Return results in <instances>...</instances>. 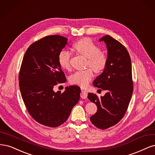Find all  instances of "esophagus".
Returning <instances> with one entry per match:
<instances>
[{
	"mask_svg": "<svg viewBox=\"0 0 155 155\" xmlns=\"http://www.w3.org/2000/svg\"><path fill=\"white\" fill-rule=\"evenodd\" d=\"M81 97L83 99H86L87 97V92L86 91L82 90L81 93Z\"/></svg>",
	"mask_w": 155,
	"mask_h": 155,
	"instance_id": "34e87169",
	"label": "esophagus"
}]
</instances>
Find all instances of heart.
<instances>
[{"label": "heart", "instance_id": "b5f03b06", "mask_svg": "<svg viewBox=\"0 0 155 155\" xmlns=\"http://www.w3.org/2000/svg\"><path fill=\"white\" fill-rule=\"evenodd\" d=\"M73 48L78 53L87 58V65L91 68H87L74 73L69 77V82L71 84L85 87L93 77V69L95 72L100 73L106 67L107 57L104 53L101 51L100 48L89 38H86L80 40L73 44ZM58 60L62 68L65 69L70 68V52L66 50H62L58 54Z\"/></svg>", "mask_w": 155, "mask_h": 155}]
</instances>
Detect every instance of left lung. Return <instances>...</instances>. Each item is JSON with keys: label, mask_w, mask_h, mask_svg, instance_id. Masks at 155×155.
<instances>
[{"label": "left lung", "mask_w": 155, "mask_h": 155, "mask_svg": "<svg viewBox=\"0 0 155 155\" xmlns=\"http://www.w3.org/2000/svg\"><path fill=\"white\" fill-rule=\"evenodd\" d=\"M107 49V62L103 72L93 82L95 87L106 90L103 97L88 93L87 98L97 105V111L90 117L97 127L106 129L117 124L124 116L133 91L131 61L123 45L109 35L99 40Z\"/></svg>", "instance_id": "8db88e82"}]
</instances>
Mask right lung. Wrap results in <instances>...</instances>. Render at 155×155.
I'll return each instance as SVG.
<instances>
[{
	"label": "right lung",
	"mask_w": 155,
	"mask_h": 155,
	"mask_svg": "<svg viewBox=\"0 0 155 155\" xmlns=\"http://www.w3.org/2000/svg\"><path fill=\"white\" fill-rule=\"evenodd\" d=\"M67 42L68 38L57 35L38 40L28 48L20 69V90L28 111L48 127L66 122L80 99L77 86L66 87L62 93L53 91L57 84L66 81L58 57Z\"/></svg>",
	"instance_id": "add662e5"
}]
</instances>
